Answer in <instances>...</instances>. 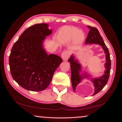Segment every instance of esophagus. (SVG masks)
I'll list each match as a JSON object with an SVG mask.
<instances>
[{"label":"esophagus","mask_w":122,"mask_h":122,"mask_svg":"<svg viewBox=\"0 0 122 122\" xmlns=\"http://www.w3.org/2000/svg\"><path fill=\"white\" fill-rule=\"evenodd\" d=\"M71 52L69 51H66L62 54V58L64 61H67L71 56Z\"/></svg>","instance_id":"esophagus-1"}]
</instances>
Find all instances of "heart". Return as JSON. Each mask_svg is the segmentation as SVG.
Here are the masks:
<instances>
[{"instance_id":"1","label":"heart","mask_w":122,"mask_h":122,"mask_svg":"<svg viewBox=\"0 0 122 122\" xmlns=\"http://www.w3.org/2000/svg\"><path fill=\"white\" fill-rule=\"evenodd\" d=\"M61 42L67 43L74 39L75 43L80 44L83 42L84 38L83 33L75 27L64 26L59 32L57 36Z\"/></svg>"}]
</instances>
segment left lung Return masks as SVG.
Listing matches in <instances>:
<instances>
[{
	"label": "left lung",
	"mask_w": 122,
	"mask_h": 122,
	"mask_svg": "<svg viewBox=\"0 0 122 122\" xmlns=\"http://www.w3.org/2000/svg\"><path fill=\"white\" fill-rule=\"evenodd\" d=\"M88 27L90 28V30L89 32L87 38L86 39V44H99L102 47L106 55V63H105L106 70L105 71L104 74L99 78H92V81L94 83L95 86V92L93 94V95H95L98 93L104 87L108 81L111 69V60L108 49L105 44L97 29L94 27L89 26H88ZM68 61L71 63L72 86H73V90L75 91L76 86L81 81L82 78H83V76L80 75V72L81 71V65L78 63L77 61L74 60V57L73 55H71ZM85 77H86L88 76L86 75Z\"/></svg>",
	"instance_id": "1"
}]
</instances>
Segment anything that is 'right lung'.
<instances>
[{
  "label": "right lung",
  "instance_id": "add662e5",
  "mask_svg": "<svg viewBox=\"0 0 122 122\" xmlns=\"http://www.w3.org/2000/svg\"><path fill=\"white\" fill-rule=\"evenodd\" d=\"M47 24L34 25L22 33L12 47L9 56L11 75L26 90L39 92L48 87L54 73L62 62L43 48L46 36L51 33Z\"/></svg>",
  "mask_w": 122,
  "mask_h": 122
}]
</instances>
